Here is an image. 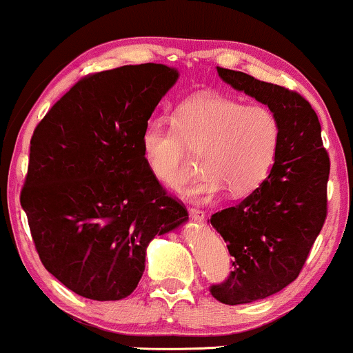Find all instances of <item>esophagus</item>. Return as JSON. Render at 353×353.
<instances>
[{
  "mask_svg": "<svg viewBox=\"0 0 353 353\" xmlns=\"http://www.w3.org/2000/svg\"><path fill=\"white\" fill-rule=\"evenodd\" d=\"M189 216H190V219H192V221H196V222H204V219H205L204 210L196 209V208L189 209Z\"/></svg>",
  "mask_w": 353,
  "mask_h": 353,
  "instance_id": "esophagus-1",
  "label": "esophagus"
}]
</instances>
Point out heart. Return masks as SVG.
Masks as SVG:
<instances>
[{
	"label": "heart",
	"instance_id": "heart-1",
	"mask_svg": "<svg viewBox=\"0 0 353 353\" xmlns=\"http://www.w3.org/2000/svg\"><path fill=\"white\" fill-rule=\"evenodd\" d=\"M279 145L281 123L269 108L217 94L188 101L176 124L151 121L141 134L145 168L165 188L185 179L189 151L201 154L204 172L179 189L194 202H208L225 189L232 196L252 192L272 171Z\"/></svg>",
	"mask_w": 353,
	"mask_h": 353
}]
</instances>
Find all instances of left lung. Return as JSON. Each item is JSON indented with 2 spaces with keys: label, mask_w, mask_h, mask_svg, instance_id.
<instances>
[{
  "label": "left lung",
  "mask_w": 353,
  "mask_h": 353,
  "mask_svg": "<svg viewBox=\"0 0 353 353\" xmlns=\"http://www.w3.org/2000/svg\"><path fill=\"white\" fill-rule=\"evenodd\" d=\"M217 74L265 104L281 123V145L267 179L241 204L210 217L234 265L228 281L210 287V294L239 305L270 297L297 279L327 216L330 161L309 101L245 72L217 68Z\"/></svg>",
  "instance_id": "8db88e82"
}]
</instances>
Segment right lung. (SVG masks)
<instances>
[{"instance_id": "right-lung-1", "label": "right lung", "mask_w": 353, "mask_h": 353, "mask_svg": "<svg viewBox=\"0 0 353 353\" xmlns=\"http://www.w3.org/2000/svg\"><path fill=\"white\" fill-rule=\"evenodd\" d=\"M179 71L136 64L76 83L31 137L21 205L48 272L92 301L134 292L145 250L188 221L151 176L141 134Z\"/></svg>"}]
</instances>
